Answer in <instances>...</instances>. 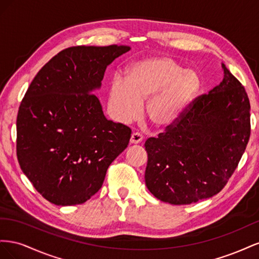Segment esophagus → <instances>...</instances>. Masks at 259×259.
Listing matches in <instances>:
<instances>
[{
	"label": "esophagus",
	"instance_id": "obj_1",
	"mask_svg": "<svg viewBox=\"0 0 259 259\" xmlns=\"http://www.w3.org/2000/svg\"><path fill=\"white\" fill-rule=\"evenodd\" d=\"M142 142H143V135H140L139 133H133L132 136H131L130 143L132 145H137V144H140Z\"/></svg>",
	"mask_w": 259,
	"mask_h": 259
}]
</instances>
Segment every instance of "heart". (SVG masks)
<instances>
[{"mask_svg":"<svg viewBox=\"0 0 259 259\" xmlns=\"http://www.w3.org/2000/svg\"><path fill=\"white\" fill-rule=\"evenodd\" d=\"M201 90L199 74L169 57L139 60L126 77L115 75L109 85L108 107L117 122L136 120L147 100L146 117L158 131L177 124Z\"/></svg>","mask_w":259,"mask_h":259,"instance_id":"obj_1","label":"heart"}]
</instances>
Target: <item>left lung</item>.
Here are the masks:
<instances>
[{
	"instance_id": "left-lung-1",
	"label": "left lung",
	"mask_w": 259,
	"mask_h": 259,
	"mask_svg": "<svg viewBox=\"0 0 259 259\" xmlns=\"http://www.w3.org/2000/svg\"><path fill=\"white\" fill-rule=\"evenodd\" d=\"M224 79L194 99L180 121L146 140L145 182L156 199L186 205L221 192L237 168L250 134V106L224 64Z\"/></svg>"
}]
</instances>
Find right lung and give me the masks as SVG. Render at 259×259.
I'll return each instance as SVG.
<instances>
[{
    "label": "right lung",
    "mask_w": 259,
    "mask_h": 259,
    "mask_svg": "<svg viewBox=\"0 0 259 259\" xmlns=\"http://www.w3.org/2000/svg\"><path fill=\"white\" fill-rule=\"evenodd\" d=\"M126 45L73 46L37 72L17 115V158L33 187L53 204H82L103 186L132 131L107 120L99 90L107 67Z\"/></svg>",
    "instance_id": "obj_1"
}]
</instances>
